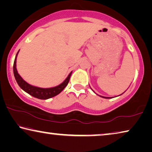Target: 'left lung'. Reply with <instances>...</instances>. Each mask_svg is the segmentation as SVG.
I'll use <instances>...</instances> for the list:
<instances>
[{
	"instance_id": "8db88e82",
	"label": "left lung",
	"mask_w": 152,
	"mask_h": 152,
	"mask_svg": "<svg viewBox=\"0 0 152 152\" xmlns=\"http://www.w3.org/2000/svg\"><path fill=\"white\" fill-rule=\"evenodd\" d=\"M92 89V88H91ZM123 93H124V92H123ZM98 95V94H97ZM99 96H101V97H102V98H104V99H110V98H112V97H105V96H101V95H99Z\"/></svg>"
}]
</instances>
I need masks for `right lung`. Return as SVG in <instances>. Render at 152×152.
Wrapping results in <instances>:
<instances>
[{
  "label": "right lung",
  "instance_id": "right-lung-1",
  "mask_svg": "<svg viewBox=\"0 0 152 152\" xmlns=\"http://www.w3.org/2000/svg\"><path fill=\"white\" fill-rule=\"evenodd\" d=\"M19 52V50L18 51L16 56H15L13 64V73L18 85L20 86V88L22 90H23L25 92H26L27 93L31 95L33 97L37 98V99L46 100L60 94V92L65 88V87L68 85L72 72H71L69 74L68 77H67L65 80H64L62 83H61L60 84H59V85L56 86L52 87V88H39V87L31 85L29 83H27L26 81H25L24 80L21 78V76L19 75L17 70V58Z\"/></svg>",
  "mask_w": 152,
  "mask_h": 152
}]
</instances>
